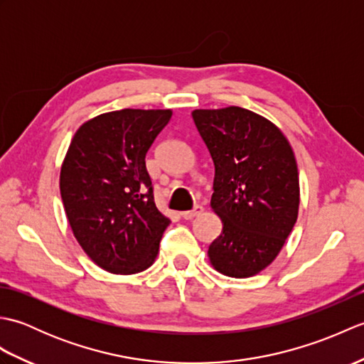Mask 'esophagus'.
I'll return each mask as SVG.
<instances>
[{
	"instance_id": "1",
	"label": "esophagus",
	"mask_w": 364,
	"mask_h": 364,
	"mask_svg": "<svg viewBox=\"0 0 364 364\" xmlns=\"http://www.w3.org/2000/svg\"><path fill=\"white\" fill-rule=\"evenodd\" d=\"M202 213H203V206L196 205L194 208H192L191 211H184V213H181V218H183V219H186V220H192V219L197 218V215H200Z\"/></svg>"
}]
</instances>
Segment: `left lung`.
<instances>
[{"mask_svg":"<svg viewBox=\"0 0 364 364\" xmlns=\"http://www.w3.org/2000/svg\"><path fill=\"white\" fill-rule=\"evenodd\" d=\"M192 119L214 162L211 208L223 225L208 257L227 277L257 275L297 220L296 156L280 128L244 107L196 109Z\"/></svg>","mask_w":364,"mask_h":364,"instance_id":"obj_1","label":"left lung"}]
</instances>
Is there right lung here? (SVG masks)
<instances>
[{"instance_id":"obj_1","label":"right lung","mask_w":364,"mask_h":364,"mask_svg":"<svg viewBox=\"0 0 364 364\" xmlns=\"http://www.w3.org/2000/svg\"><path fill=\"white\" fill-rule=\"evenodd\" d=\"M170 109H122L82 123L60 167V197L76 241L111 274L150 267L170 220L154 205L145 154Z\"/></svg>"}]
</instances>
